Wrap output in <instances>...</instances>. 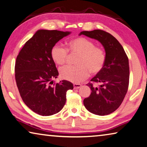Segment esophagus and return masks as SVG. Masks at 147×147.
Segmentation results:
<instances>
[{
  "label": "esophagus",
  "instance_id": "34e87169",
  "mask_svg": "<svg viewBox=\"0 0 147 147\" xmlns=\"http://www.w3.org/2000/svg\"><path fill=\"white\" fill-rule=\"evenodd\" d=\"M74 88H75V89H78V88H81V84H77V83H74Z\"/></svg>",
  "mask_w": 147,
  "mask_h": 147
}]
</instances>
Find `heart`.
Listing matches in <instances>:
<instances>
[{
  "label": "heart",
  "instance_id": "heart-1",
  "mask_svg": "<svg viewBox=\"0 0 147 147\" xmlns=\"http://www.w3.org/2000/svg\"><path fill=\"white\" fill-rule=\"evenodd\" d=\"M68 50L79 53L78 65H67L60 69L61 78L72 83H79L88 78L90 71L97 74L103 69L106 63V54L101 48L84 37H78L68 42ZM51 58L56 64L62 65L68 57V51L61 46L56 45L51 50Z\"/></svg>",
  "mask_w": 147,
  "mask_h": 147
}]
</instances>
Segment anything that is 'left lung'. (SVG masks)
I'll use <instances>...</instances> for the list:
<instances>
[{
	"instance_id": "left-lung-1",
	"label": "left lung",
	"mask_w": 147,
	"mask_h": 147,
	"mask_svg": "<svg viewBox=\"0 0 147 147\" xmlns=\"http://www.w3.org/2000/svg\"><path fill=\"white\" fill-rule=\"evenodd\" d=\"M84 35L96 39L103 46L106 52V63L102 70L91 79L99 83V87L89 83L92 93L83 103L92 114L105 115L114 112L119 107L127 94L129 84L128 59L121 45L114 36L101 30L83 31Z\"/></svg>"
}]
</instances>
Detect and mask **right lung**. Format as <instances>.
Masks as SVG:
<instances>
[{
    "label": "right lung",
    "mask_w": 147,
    "mask_h": 147,
    "mask_svg": "<svg viewBox=\"0 0 147 147\" xmlns=\"http://www.w3.org/2000/svg\"><path fill=\"white\" fill-rule=\"evenodd\" d=\"M70 33L38 30L17 57L15 76L20 97L28 107L42 116L60 112L65 105L66 92L74 88L73 84L66 80L51 85L59 75L51 50Z\"/></svg>",
    "instance_id": "obj_1"
}]
</instances>
